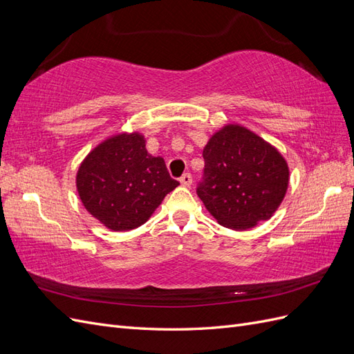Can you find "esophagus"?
I'll return each instance as SVG.
<instances>
[{
  "instance_id": "1",
  "label": "esophagus",
  "mask_w": 354,
  "mask_h": 354,
  "mask_svg": "<svg viewBox=\"0 0 354 354\" xmlns=\"http://www.w3.org/2000/svg\"><path fill=\"white\" fill-rule=\"evenodd\" d=\"M180 183H181V186L189 187L192 185V176L189 173L183 174V176H181V178H180Z\"/></svg>"
}]
</instances>
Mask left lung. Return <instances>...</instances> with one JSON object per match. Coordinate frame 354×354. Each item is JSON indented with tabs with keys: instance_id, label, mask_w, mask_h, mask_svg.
Wrapping results in <instances>:
<instances>
[{
	"instance_id": "1",
	"label": "left lung",
	"mask_w": 354,
	"mask_h": 354,
	"mask_svg": "<svg viewBox=\"0 0 354 354\" xmlns=\"http://www.w3.org/2000/svg\"><path fill=\"white\" fill-rule=\"evenodd\" d=\"M203 180L196 192L224 227L246 230L269 220L289 183V168L277 149L238 124L224 125L203 147Z\"/></svg>"
}]
</instances>
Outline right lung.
Returning a JSON list of instances; mask_svg holds the SVG:
<instances>
[{
    "label": "right lung",
    "mask_w": 354,
    "mask_h": 354,
    "mask_svg": "<svg viewBox=\"0 0 354 354\" xmlns=\"http://www.w3.org/2000/svg\"><path fill=\"white\" fill-rule=\"evenodd\" d=\"M178 185L169 177L165 160L147 153L140 133L106 138L85 156L77 173L84 208L113 232L142 226Z\"/></svg>",
    "instance_id": "add662e5"
}]
</instances>
